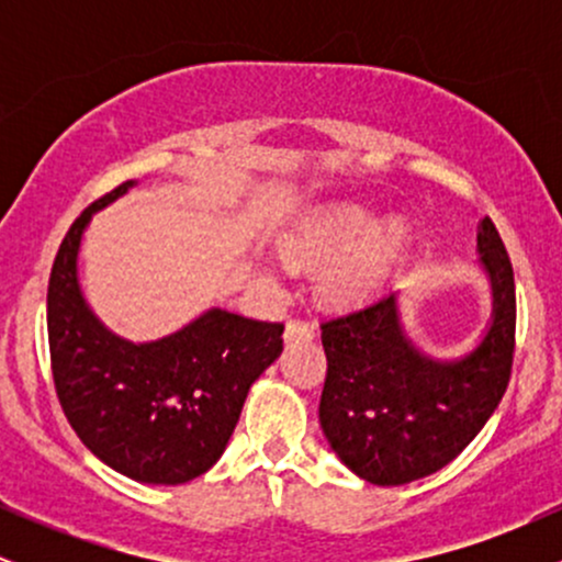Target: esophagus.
<instances>
[{
	"instance_id": "34e87169",
	"label": "esophagus",
	"mask_w": 562,
	"mask_h": 562,
	"mask_svg": "<svg viewBox=\"0 0 562 562\" xmlns=\"http://www.w3.org/2000/svg\"><path fill=\"white\" fill-rule=\"evenodd\" d=\"M314 338V327L303 319H290L285 325V340H312Z\"/></svg>"
}]
</instances>
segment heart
<instances>
[{
	"mask_svg": "<svg viewBox=\"0 0 562 562\" xmlns=\"http://www.w3.org/2000/svg\"><path fill=\"white\" fill-rule=\"evenodd\" d=\"M359 205H338L312 224L293 254L299 259H327L317 280V293L327 306H353L378 295L391 280L404 254L409 229L402 218L380 222Z\"/></svg>",
	"mask_w": 562,
	"mask_h": 562,
	"instance_id": "b5f03b06",
	"label": "heart"
}]
</instances>
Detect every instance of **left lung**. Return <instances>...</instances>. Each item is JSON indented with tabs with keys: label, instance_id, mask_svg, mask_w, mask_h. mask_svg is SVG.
Returning <instances> with one entry per match:
<instances>
[{
	"label": "left lung",
	"instance_id": "obj_1",
	"mask_svg": "<svg viewBox=\"0 0 562 562\" xmlns=\"http://www.w3.org/2000/svg\"><path fill=\"white\" fill-rule=\"evenodd\" d=\"M492 277L494 319L457 362H434L406 340L396 293L319 325L327 357L319 423L335 454L359 479L402 486L449 465L505 396L515 353L513 263L492 218L479 229Z\"/></svg>",
	"mask_w": 562,
	"mask_h": 562
}]
</instances>
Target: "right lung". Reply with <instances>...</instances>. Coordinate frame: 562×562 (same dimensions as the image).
<instances>
[{"label":"right lung","mask_w":562,"mask_h":562,"mask_svg":"<svg viewBox=\"0 0 562 562\" xmlns=\"http://www.w3.org/2000/svg\"><path fill=\"white\" fill-rule=\"evenodd\" d=\"M94 200L57 248L47 288V335L57 398L83 447L142 483L177 486L214 468L254 380L280 357L282 322L211 308L169 338L128 344L81 299L76 256Z\"/></svg>","instance_id":"obj_1"}]
</instances>
